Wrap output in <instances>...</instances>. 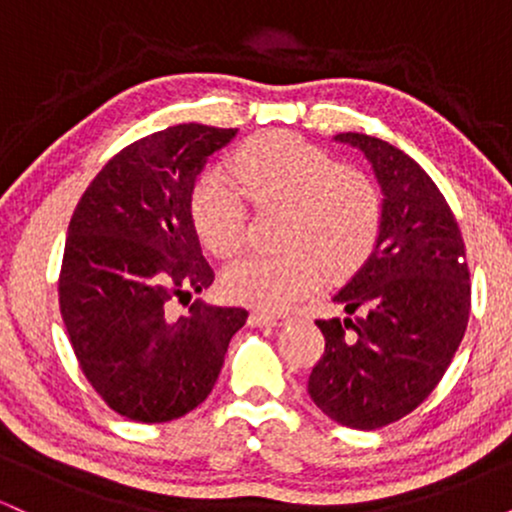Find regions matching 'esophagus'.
<instances>
[{"label": "esophagus", "instance_id": "esophagus-1", "mask_svg": "<svg viewBox=\"0 0 512 512\" xmlns=\"http://www.w3.org/2000/svg\"><path fill=\"white\" fill-rule=\"evenodd\" d=\"M250 317L255 325H269V327L284 325V322L289 320V315L281 313V310H255Z\"/></svg>", "mask_w": 512, "mask_h": 512}]
</instances>
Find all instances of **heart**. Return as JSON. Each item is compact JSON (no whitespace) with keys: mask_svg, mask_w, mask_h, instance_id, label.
I'll return each mask as SVG.
<instances>
[{"mask_svg":"<svg viewBox=\"0 0 512 512\" xmlns=\"http://www.w3.org/2000/svg\"><path fill=\"white\" fill-rule=\"evenodd\" d=\"M231 179L207 170L190 192L197 238L221 260L248 240V204L284 209L274 257H245L226 269L223 289L236 301L286 308L332 279L356 274L373 255L383 226L378 187L358 168L339 166L332 154L289 132L257 134L231 158Z\"/></svg>","mask_w":512,"mask_h":512,"instance_id":"heart-1","label":"heart"}]
</instances>
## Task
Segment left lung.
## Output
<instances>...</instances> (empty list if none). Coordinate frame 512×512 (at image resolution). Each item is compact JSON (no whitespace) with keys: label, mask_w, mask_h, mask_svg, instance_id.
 <instances>
[{"label":"left lung","mask_w":512,"mask_h":512,"mask_svg":"<svg viewBox=\"0 0 512 512\" xmlns=\"http://www.w3.org/2000/svg\"><path fill=\"white\" fill-rule=\"evenodd\" d=\"M337 142L373 163L383 226L373 255L334 296L349 317L315 320L325 354L308 392L337 424L375 431L436 390L467 330L472 284L460 226L431 175L383 139L344 132Z\"/></svg>","instance_id":"left-lung-1"}]
</instances>
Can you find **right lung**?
Instances as JSON below:
<instances>
[{"label": "right lung", "instance_id": "right-lung-1", "mask_svg": "<svg viewBox=\"0 0 512 512\" xmlns=\"http://www.w3.org/2000/svg\"><path fill=\"white\" fill-rule=\"evenodd\" d=\"M236 132L187 122L137 139L105 163L69 221L57 281L64 327L93 390L132 421L163 424L199 407L248 320L245 308L190 301L214 284L190 192ZM178 300L187 314L172 313Z\"/></svg>", "mask_w": 512, "mask_h": 512}]
</instances>
